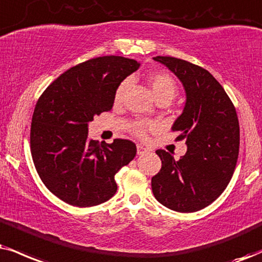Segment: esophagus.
<instances>
[{"label": "esophagus", "mask_w": 262, "mask_h": 262, "mask_svg": "<svg viewBox=\"0 0 262 262\" xmlns=\"http://www.w3.org/2000/svg\"><path fill=\"white\" fill-rule=\"evenodd\" d=\"M146 151H148L147 148L141 146V144H137V154H138V156H141V154H144Z\"/></svg>", "instance_id": "1"}]
</instances>
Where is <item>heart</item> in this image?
I'll list each match as a JSON object with an SVG mask.
<instances>
[{
    "label": "heart",
    "mask_w": 262,
    "mask_h": 262,
    "mask_svg": "<svg viewBox=\"0 0 262 262\" xmlns=\"http://www.w3.org/2000/svg\"><path fill=\"white\" fill-rule=\"evenodd\" d=\"M146 81L149 85L151 92H153L154 97L157 98L158 102H167L169 103L177 93V83L172 76L170 74L165 72H161V70H156V72H150L146 76ZM128 81L124 80L120 82V85L116 87L115 93H114V102L120 103L122 97H124L125 90L127 89ZM157 127V125L151 121L147 120H135L131 122L130 125V131L135 136L144 138L147 136V132L150 130H154Z\"/></svg>",
    "instance_id": "obj_1"
}]
</instances>
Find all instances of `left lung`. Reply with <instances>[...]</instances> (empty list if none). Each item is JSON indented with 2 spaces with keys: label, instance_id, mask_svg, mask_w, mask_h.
Here are the masks:
<instances>
[{
  "label": "left lung",
  "instance_id": "8db88e82",
  "mask_svg": "<svg viewBox=\"0 0 262 262\" xmlns=\"http://www.w3.org/2000/svg\"><path fill=\"white\" fill-rule=\"evenodd\" d=\"M183 83L187 101L172 126L186 140L187 153L175 160L164 149L156 153L161 169L151 177L156 199L179 212H194L211 204L227 187L239 153V122L224 87L204 68L173 57L158 56Z\"/></svg>",
  "mask_w": 262,
  "mask_h": 262
}]
</instances>
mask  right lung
I'll return each instance as SVG.
<instances>
[{"instance_id": "1", "label": "right lung", "mask_w": 262, "mask_h": 262, "mask_svg": "<svg viewBox=\"0 0 262 262\" xmlns=\"http://www.w3.org/2000/svg\"><path fill=\"white\" fill-rule=\"evenodd\" d=\"M140 63L120 56L89 59L70 68L45 90L35 105L30 149L45 186L68 204L87 208L115 194V173L136 156V144L89 138L93 116L112 111L116 87Z\"/></svg>"}]
</instances>
